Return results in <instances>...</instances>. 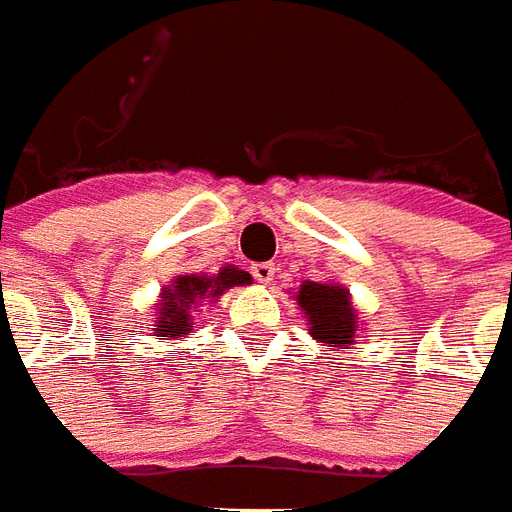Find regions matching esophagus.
I'll list each match as a JSON object with an SVG mask.
<instances>
[{
  "instance_id": "esophagus-1",
  "label": "esophagus",
  "mask_w": 512,
  "mask_h": 512,
  "mask_svg": "<svg viewBox=\"0 0 512 512\" xmlns=\"http://www.w3.org/2000/svg\"><path fill=\"white\" fill-rule=\"evenodd\" d=\"M251 272L259 283H270L275 278V264L272 261H259V264H253Z\"/></svg>"
}]
</instances>
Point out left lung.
Instances as JSON below:
<instances>
[{
    "instance_id": "left-lung-1",
    "label": "left lung",
    "mask_w": 512,
    "mask_h": 512,
    "mask_svg": "<svg viewBox=\"0 0 512 512\" xmlns=\"http://www.w3.org/2000/svg\"><path fill=\"white\" fill-rule=\"evenodd\" d=\"M297 305L311 324L313 341L349 346L357 333V313L349 292L338 283L305 281L297 292Z\"/></svg>"
}]
</instances>
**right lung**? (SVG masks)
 Returning a JSON list of instances; mask_svg holds the SVG:
<instances>
[{
	"mask_svg": "<svg viewBox=\"0 0 512 512\" xmlns=\"http://www.w3.org/2000/svg\"><path fill=\"white\" fill-rule=\"evenodd\" d=\"M251 283V275L237 267H223L218 275H179L171 281V286L163 289L158 302V319H155V335L160 341L188 335L193 322H190V311L199 305L201 300H215L220 294L231 289V286H245Z\"/></svg>",
	"mask_w": 512,
	"mask_h": 512,
	"instance_id": "right-lung-1",
	"label": "right lung"
}]
</instances>
